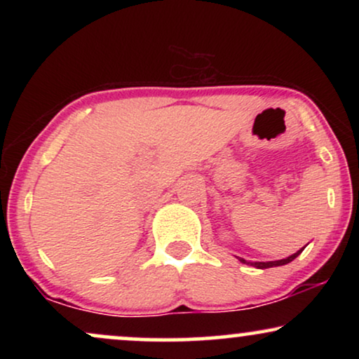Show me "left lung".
I'll return each instance as SVG.
<instances>
[{"label":"left lung","mask_w":359,"mask_h":359,"mask_svg":"<svg viewBox=\"0 0 359 359\" xmlns=\"http://www.w3.org/2000/svg\"><path fill=\"white\" fill-rule=\"evenodd\" d=\"M306 248V247H304ZM304 248H301V250H297L296 253L294 255H291V257H287V258H283V259H276V262H247V259H243V258H240V257H237L238 258V262H242V263H247V264H250V266H255V268H258V269H266V268H273V266H283V264H287V263H291L292 259H296L299 255L302 253V250Z\"/></svg>","instance_id":"8db88e82"}]
</instances>
